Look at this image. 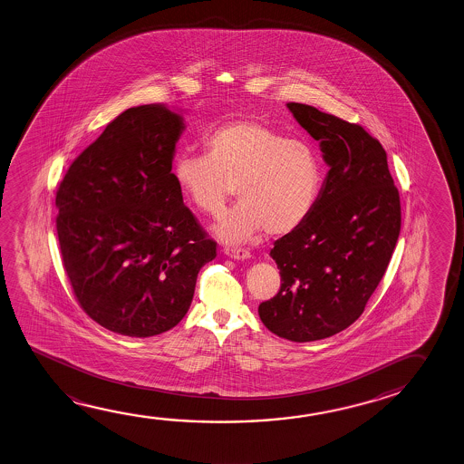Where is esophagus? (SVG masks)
Segmentation results:
<instances>
[{
  "label": "esophagus",
  "mask_w": 464,
  "mask_h": 464,
  "mask_svg": "<svg viewBox=\"0 0 464 464\" xmlns=\"http://www.w3.org/2000/svg\"><path fill=\"white\" fill-rule=\"evenodd\" d=\"M224 253L234 259H248L252 256L250 250L237 248V246H224Z\"/></svg>",
  "instance_id": "1"
}]
</instances>
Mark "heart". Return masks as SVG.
<instances>
[{
  "label": "heart",
  "mask_w": 464,
  "mask_h": 464,
  "mask_svg": "<svg viewBox=\"0 0 464 464\" xmlns=\"http://www.w3.org/2000/svg\"><path fill=\"white\" fill-rule=\"evenodd\" d=\"M206 156L181 154L173 179L189 205L218 214L240 198L216 224L226 242H245L263 228L287 234L306 219L322 187V164L308 142L285 138L253 120H234L203 140Z\"/></svg>",
  "instance_id": "heart-1"
}]
</instances>
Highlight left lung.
<instances>
[{"label": "left lung", "mask_w": 464, "mask_h": 464, "mask_svg": "<svg viewBox=\"0 0 464 464\" xmlns=\"http://www.w3.org/2000/svg\"><path fill=\"white\" fill-rule=\"evenodd\" d=\"M287 107L320 141L330 170L306 219L276 240L281 287L258 314L279 338L310 343L346 330L377 289L400 237V191L383 146L361 125L305 103Z\"/></svg>", "instance_id": "1"}]
</instances>
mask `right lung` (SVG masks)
Here are the masks:
<instances>
[{
    "instance_id": "1",
    "label": "right lung",
    "mask_w": 464,
    "mask_h": 464,
    "mask_svg": "<svg viewBox=\"0 0 464 464\" xmlns=\"http://www.w3.org/2000/svg\"><path fill=\"white\" fill-rule=\"evenodd\" d=\"M183 120L164 105L120 113L74 159L56 191L63 267L81 308L131 338L188 312L216 242L183 205L172 173Z\"/></svg>"
}]
</instances>
